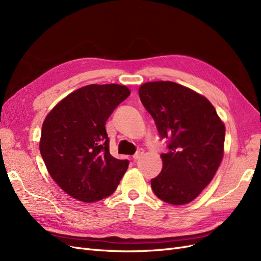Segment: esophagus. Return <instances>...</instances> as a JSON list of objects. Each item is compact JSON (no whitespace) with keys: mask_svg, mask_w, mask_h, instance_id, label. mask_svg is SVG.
I'll return each instance as SVG.
<instances>
[{"mask_svg":"<svg viewBox=\"0 0 261 261\" xmlns=\"http://www.w3.org/2000/svg\"><path fill=\"white\" fill-rule=\"evenodd\" d=\"M144 150L143 149H139L138 151L133 155V159H134V161H137V160H139L140 158H143V155H144Z\"/></svg>","mask_w":261,"mask_h":261,"instance_id":"1","label":"esophagus"}]
</instances>
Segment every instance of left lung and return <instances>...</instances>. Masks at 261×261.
Here are the masks:
<instances>
[{
    "label": "left lung",
    "instance_id": "8db88e82",
    "mask_svg": "<svg viewBox=\"0 0 261 261\" xmlns=\"http://www.w3.org/2000/svg\"><path fill=\"white\" fill-rule=\"evenodd\" d=\"M138 92L160 136L170 139L169 151L161 154L162 171L151 179L152 191L170 204L189 203L223 159L224 123L206 97L179 84L149 82Z\"/></svg>",
    "mask_w": 261,
    "mask_h": 261
}]
</instances>
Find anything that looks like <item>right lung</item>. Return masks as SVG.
I'll list each match as a JSON object with an SVG mask.
<instances>
[{
	"label": "right lung",
	"mask_w": 261,
	"mask_h": 261,
	"mask_svg": "<svg viewBox=\"0 0 261 261\" xmlns=\"http://www.w3.org/2000/svg\"><path fill=\"white\" fill-rule=\"evenodd\" d=\"M130 94L117 84L88 85L62 99L45 116L39 149L49 174L83 202L112 195L128 168L110 153L106 123Z\"/></svg>",
	"instance_id": "obj_1"
}]
</instances>
